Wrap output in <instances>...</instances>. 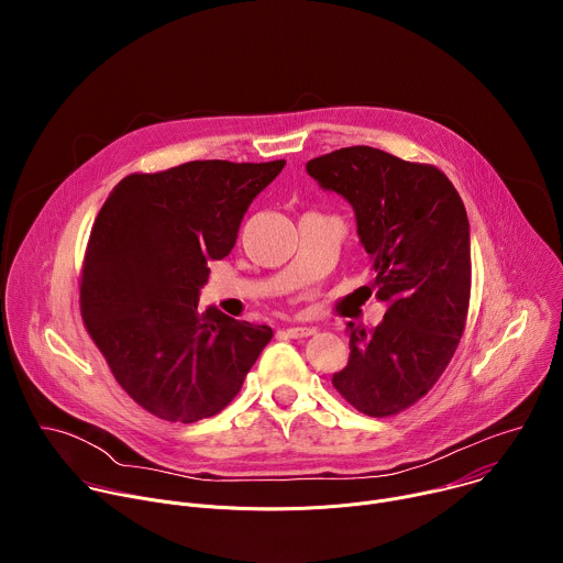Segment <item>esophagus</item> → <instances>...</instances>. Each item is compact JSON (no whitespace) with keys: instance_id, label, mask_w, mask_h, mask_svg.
<instances>
[{"instance_id":"esophagus-1","label":"esophagus","mask_w":563,"mask_h":563,"mask_svg":"<svg viewBox=\"0 0 563 563\" xmlns=\"http://www.w3.org/2000/svg\"><path fill=\"white\" fill-rule=\"evenodd\" d=\"M285 334H287L289 339H307V336L316 334V330H313V328H305V325H291V328L285 330Z\"/></svg>"}]
</instances>
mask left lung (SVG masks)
<instances>
[{
  "label": "left lung",
  "mask_w": 563,
  "mask_h": 563,
  "mask_svg": "<svg viewBox=\"0 0 563 563\" xmlns=\"http://www.w3.org/2000/svg\"><path fill=\"white\" fill-rule=\"evenodd\" d=\"M320 189L352 205L356 233L385 302L374 330L347 323L350 361L332 376L358 412L389 417L437 383L463 334L470 302V222L452 183L434 167L374 146L309 159Z\"/></svg>",
  "instance_id": "8db88e82"
}]
</instances>
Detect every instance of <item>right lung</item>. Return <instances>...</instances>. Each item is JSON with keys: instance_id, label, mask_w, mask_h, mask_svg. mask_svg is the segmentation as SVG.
I'll list each match as a JSON object with an SVG mask.
<instances>
[{"instance_id": "obj_1", "label": "right lung", "mask_w": 563, "mask_h": 563, "mask_svg": "<svg viewBox=\"0 0 563 563\" xmlns=\"http://www.w3.org/2000/svg\"><path fill=\"white\" fill-rule=\"evenodd\" d=\"M285 159H196L120 180L91 229L85 325L115 380L151 415L196 423L229 406L274 332L200 309L209 263L235 245L254 198Z\"/></svg>"}]
</instances>
